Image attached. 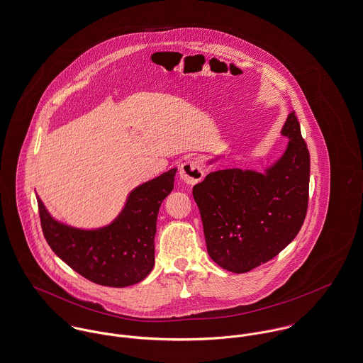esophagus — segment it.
I'll use <instances>...</instances> for the list:
<instances>
[{"mask_svg":"<svg viewBox=\"0 0 363 363\" xmlns=\"http://www.w3.org/2000/svg\"><path fill=\"white\" fill-rule=\"evenodd\" d=\"M179 177L188 185H195L201 182L204 177V169L201 167V162L198 159H191L182 162L179 167Z\"/></svg>","mask_w":363,"mask_h":363,"instance_id":"esophagus-1","label":"esophagus"}]
</instances>
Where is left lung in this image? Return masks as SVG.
<instances>
[{
    "instance_id": "1",
    "label": "left lung",
    "mask_w": 363,
    "mask_h": 363,
    "mask_svg": "<svg viewBox=\"0 0 363 363\" xmlns=\"http://www.w3.org/2000/svg\"><path fill=\"white\" fill-rule=\"evenodd\" d=\"M281 133L288 146L264 172L218 169L194 186L207 253L228 272L246 273L272 260L305 221L311 157L294 111Z\"/></svg>"
}]
</instances>
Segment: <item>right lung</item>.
<instances>
[{
    "mask_svg": "<svg viewBox=\"0 0 363 363\" xmlns=\"http://www.w3.org/2000/svg\"><path fill=\"white\" fill-rule=\"evenodd\" d=\"M172 168L136 186L121 213L106 227L82 230L57 221L38 198L43 234L52 252L89 281L128 286L155 266V237L162 201L174 189Z\"/></svg>",
    "mask_w": 363,
    "mask_h": 363,
    "instance_id": "obj_1",
    "label": "right lung"
}]
</instances>
